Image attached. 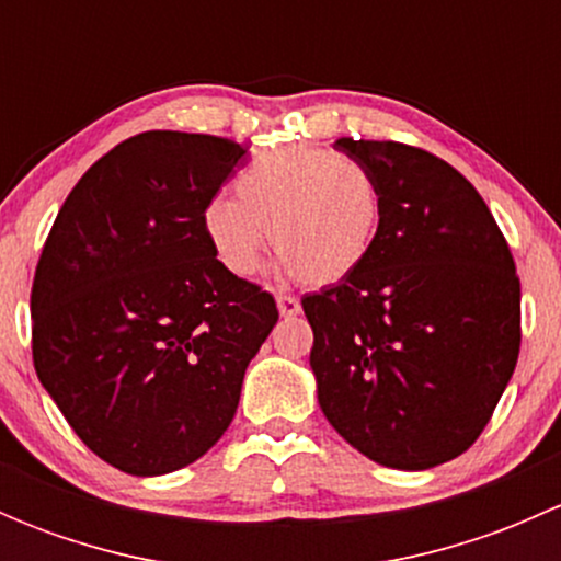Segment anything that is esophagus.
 I'll return each mask as SVG.
<instances>
[{"instance_id": "1", "label": "esophagus", "mask_w": 561, "mask_h": 561, "mask_svg": "<svg viewBox=\"0 0 561 561\" xmlns=\"http://www.w3.org/2000/svg\"><path fill=\"white\" fill-rule=\"evenodd\" d=\"M276 307H279L282 317H296L301 312V301H298L296 296H287V293H279V296H276Z\"/></svg>"}]
</instances>
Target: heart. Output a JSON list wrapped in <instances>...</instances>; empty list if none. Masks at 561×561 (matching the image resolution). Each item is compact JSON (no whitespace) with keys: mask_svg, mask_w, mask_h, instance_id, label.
I'll list each match as a JSON object with an SVG mask.
<instances>
[{"mask_svg":"<svg viewBox=\"0 0 561 561\" xmlns=\"http://www.w3.org/2000/svg\"><path fill=\"white\" fill-rule=\"evenodd\" d=\"M233 192L211 197L203 211L217 263L233 276L252 274L268 228L282 268L309 287L353 276L375 252L386 214L377 175L320 146L260 151L236 175Z\"/></svg>","mask_w":561,"mask_h":561,"instance_id":"obj_1","label":"heart"}]
</instances>
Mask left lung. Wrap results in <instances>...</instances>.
I'll list each match as a JSON object with an SVG mask.
<instances>
[{
  "label": "left lung",
  "instance_id": "left-lung-1",
  "mask_svg": "<svg viewBox=\"0 0 561 561\" xmlns=\"http://www.w3.org/2000/svg\"><path fill=\"white\" fill-rule=\"evenodd\" d=\"M382 190L380 236L347 279L304 296L328 423L371 461L428 469L472 448L522 347V282L472 184L393 140H336Z\"/></svg>",
  "mask_w": 561,
  "mask_h": 561
}]
</instances>
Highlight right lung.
Instances as JSON below:
<instances>
[{"mask_svg": "<svg viewBox=\"0 0 561 561\" xmlns=\"http://www.w3.org/2000/svg\"><path fill=\"white\" fill-rule=\"evenodd\" d=\"M244 154L217 135H135L81 175L45 239L35 371L83 445L122 472H173L217 445L279 320L271 293L228 274L203 233Z\"/></svg>", "mask_w": 561, "mask_h": 561, "instance_id": "1", "label": "right lung"}]
</instances>
